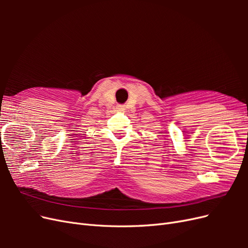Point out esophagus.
<instances>
[{
	"label": "esophagus",
	"instance_id": "obj_1",
	"mask_svg": "<svg viewBox=\"0 0 248 248\" xmlns=\"http://www.w3.org/2000/svg\"><path fill=\"white\" fill-rule=\"evenodd\" d=\"M116 108H117L118 111H124V110H125V107H124V106H121V104H118Z\"/></svg>",
	"mask_w": 248,
	"mask_h": 248
}]
</instances>
